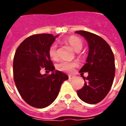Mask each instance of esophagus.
<instances>
[{"label": "esophagus", "mask_w": 126, "mask_h": 126, "mask_svg": "<svg viewBox=\"0 0 126 126\" xmlns=\"http://www.w3.org/2000/svg\"><path fill=\"white\" fill-rule=\"evenodd\" d=\"M74 78H75V76H71V75H69V79H74Z\"/></svg>", "instance_id": "esophagus-1"}]
</instances>
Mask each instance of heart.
I'll return each instance as SVG.
<instances>
[{"mask_svg":"<svg viewBox=\"0 0 126 126\" xmlns=\"http://www.w3.org/2000/svg\"><path fill=\"white\" fill-rule=\"evenodd\" d=\"M68 43L70 44L73 49L76 52H79L80 50L82 48L83 43L82 41L76 37H70L67 40ZM57 44H52L49 48L48 53L50 57L53 59H56L57 58ZM77 66V63L76 62H69V61H61L60 63H58L57 65V68L59 71L67 72V73H71L74 70V67Z\"/></svg>","mask_w":126,"mask_h":126,"instance_id":"heart-1","label":"heart"}]
</instances>
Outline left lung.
Instances as JSON below:
<instances>
[{
    "mask_svg": "<svg viewBox=\"0 0 126 126\" xmlns=\"http://www.w3.org/2000/svg\"><path fill=\"white\" fill-rule=\"evenodd\" d=\"M76 33L84 36L89 47L86 63L79 71L86 82L77 94L85 103L96 104L104 99L113 84L115 71L113 53L108 43L99 36L82 30ZM85 72L89 73L87 78L82 76Z\"/></svg>",
    "mask_w": 126,
    "mask_h": 126,
    "instance_id": "left-lung-1",
    "label": "left lung"
}]
</instances>
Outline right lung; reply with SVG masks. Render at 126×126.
<instances>
[{"label":"right lung","mask_w":126,"mask_h":126,"mask_svg":"<svg viewBox=\"0 0 126 126\" xmlns=\"http://www.w3.org/2000/svg\"><path fill=\"white\" fill-rule=\"evenodd\" d=\"M56 37L50 33L29 36L16 50L13 59V78L23 100L36 108L50 105L57 97L61 86L68 76L55 71L48 50ZM42 68L52 71L42 75Z\"/></svg>","instance_id":"add662e5"}]
</instances>
